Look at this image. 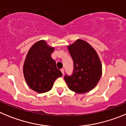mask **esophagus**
I'll return each mask as SVG.
<instances>
[{"label":"esophagus","mask_w":126,"mask_h":126,"mask_svg":"<svg viewBox=\"0 0 126 126\" xmlns=\"http://www.w3.org/2000/svg\"><path fill=\"white\" fill-rule=\"evenodd\" d=\"M61 71H62V73H63V75L64 74V69H63V68L61 69Z\"/></svg>","instance_id":"obj_1"}]
</instances>
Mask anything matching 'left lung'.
Masks as SVG:
<instances>
[{"instance_id":"left-lung-1","label":"left lung","mask_w":126,"mask_h":126,"mask_svg":"<svg viewBox=\"0 0 126 126\" xmlns=\"http://www.w3.org/2000/svg\"><path fill=\"white\" fill-rule=\"evenodd\" d=\"M73 59L74 70L70 77L64 76L68 88L77 94H85L95 87L102 73V66L97 51L82 39L68 46Z\"/></svg>"}]
</instances>
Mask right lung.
Returning a JSON list of instances; mask_svg holds the SVG:
<instances>
[{"label": "right lung", "mask_w": 126, "mask_h": 126, "mask_svg": "<svg viewBox=\"0 0 126 126\" xmlns=\"http://www.w3.org/2000/svg\"><path fill=\"white\" fill-rule=\"evenodd\" d=\"M55 47L46 41L35 43L27 53L23 65V74L27 85L38 94L47 92L52 88L56 79L63 74L56 67L51 57Z\"/></svg>", "instance_id": "right-lung-1"}]
</instances>
